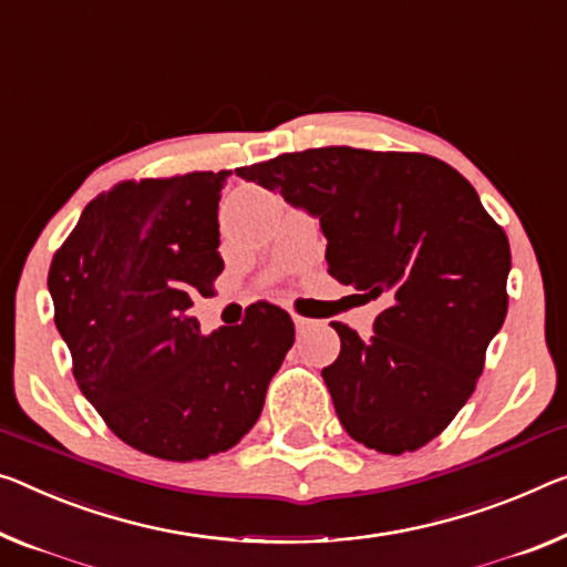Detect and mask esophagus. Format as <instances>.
I'll use <instances>...</instances> for the list:
<instances>
[{
  "instance_id": "obj_1",
  "label": "esophagus",
  "mask_w": 567,
  "mask_h": 567,
  "mask_svg": "<svg viewBox=\"0 0 567 567\" xmlns=\"http://www.w3.org/2000/svg\"><path fill=\"white\" fill-rule=\"evenodd\" d=\"M313 324V321L311 319H303V317H293V327H296V332H299V334H303V332H307V329Z\"/></svg>"
}]
</instances>
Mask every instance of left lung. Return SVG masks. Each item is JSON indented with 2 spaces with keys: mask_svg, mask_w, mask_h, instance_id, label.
Here are the masks:
<instances>
[{
  "mask_svg": "<svg viewBox=\"0 0 567 567\" xmlns=\"http://www.w3.org/2000/svg\"><path fill=\"white\" fill-rule=\"evenodd\" d=\"M317 217L337 281L382 299L372 337L337 324L321 370L339 423L380 454L435 439L472 398L507 317L509 240L476 189L425 154L321 146L235 169Z\"/></svg>",
  "mask_w": 567,
  "mask_h": 567,
  "instance_id": "left-lung-1",
  "label": "left lung"
}]
</instances>
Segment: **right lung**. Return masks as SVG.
<instances>
[{
	"label": "right lung",
	"instance_id": "1",
	"mask_svg": "<svg viewBox=\"0 0 567 567\" xmlns=\"http://www.w3.org/2000/svg\"><path fill=\"white\" fill-rule=\"evenodd\" d=\"M230 174L121 182L85 205L50 266L78 385L121 441L156 458L235 446L293 344V321L274 303L210 334L193 317L223 271L217 207Z\"/></svg>",
	"mask_w": 567,
	"mask_h": 567
}]
</instances>
